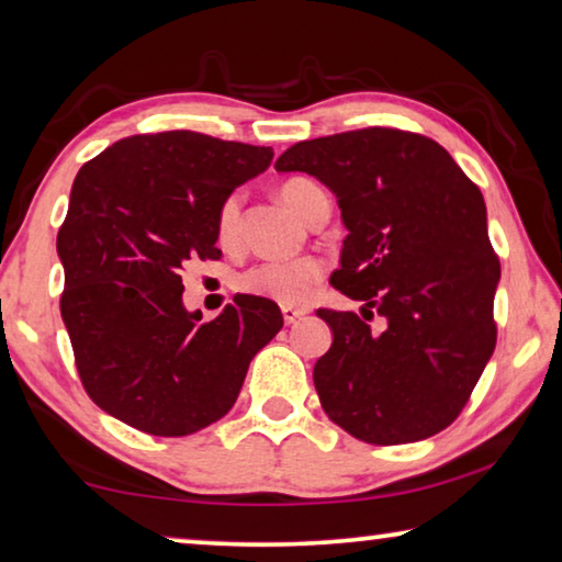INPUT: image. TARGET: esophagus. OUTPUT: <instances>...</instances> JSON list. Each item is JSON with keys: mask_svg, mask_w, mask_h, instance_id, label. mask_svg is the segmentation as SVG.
I'll return each instance as SVG.
<instances>
[{"mask_svg": "<svg viewBox=\"0 0 562 562\" xmlns=\"http://www.w3.org/2000/svg\"><path fill=\"white\" fill-rule=\"evenodd\" d=\"M281 314H283V322H286V324H296L306 312H304V308H296V306H281Z\"/></svg>", "mask_w": 562, "mask_h": 562, "instance_id": "34e87169", "label": "esophagus"}]
</instances>
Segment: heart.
Instances as JSON below:
<instances>
[{"instance_id":"obj_1","label":"heart","mask_w":562,"mask_h":562,"mask_svg":"<svg viewBox=\"0 0 562 562\" xmlns=\"http://www.w3.org/2000/svg\"><path fill=\"white\" fill-rule=\"evenodd\" d=\"M324 192L314 180L289 177L279 184V198L299 221H306L308 207L316 194ZM240 194L233 192L221 202L215 215V235L223 248H235L240 238ZM324 279V266L316 258H296V261H266L248 268L240 276V289L246 294L271 299L283 306H304L316 294Z\"/></svg>"}]
</instances>
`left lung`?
<instances>
[{
  "instance_id": "left-lung-1",
  "label": "left lung",
  "mask_w": 562,
  "mask_h": 562,
  "mask_svg": "<svg viewBox=\"0 0 562 562\" xmlns=\"http://www.w3.org/2000/svg\"><path fill=\"white\" fill-rule=\"evenodd\" d=\"M276 169L335 192L347 238L331 286L364 301V319L316 312L335 335L314 364L324 413L378 446L451 426L497 345L499 258L479 187L441 144L382 126L299 142Z\"/></svg>"
}]
</instances>
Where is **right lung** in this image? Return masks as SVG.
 Returning <instances> with one entry per match:
<instances>
[{
	"instance_id": "add662e5",
	"label": "right lung",
	"mask_w": 562,
	"mask_h": 562,
	"mask_svg": "<svg viewBox=\"0 0 562 562\" xmlns=\"http://www.w3.org/2000/svg\"><path fill=\"white\" fill-rule=\"evenodd\" d=\"M271 159V146L161 132L80 167L58 233L60 314L80 382L109 416L190 436L233 408L250 360L283 327L281 308L238 294L202 322L182 304V268L221 258L217 207Z\"/></svg>"
}]
</instances>
